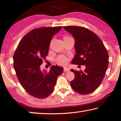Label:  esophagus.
I'll use <instances>...</instances> for the list:
<instances>
[{
	"label": "esophagus",
	"mask_w": 121,
	"mask_h": 121,
	"mask_svg": "<svg viewBox=\"0 0 121 121\" xmlns=\"http://www.w3.org/2000/svg\"><path fill=\"white\" fill-rule=\"evenodd\" d=\"M63 70H64L65 72H66V71H69L70 70V69H69V68H68V67H64V68H63Z\"/></svg>",
	"instance_id": "obj_1"
}]
</instances>
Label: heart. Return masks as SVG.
<instances>
[{"label": "heart", "instance_id": "1", "mask_svg": "<svg viewBox=\"0 0 121 121\" xmlns=\"http://www.w3.org/2000/svg\"><path fill=\"white\" fill-rule=\"evenodd\" d=\"M69 38H70L68 36H65L64 37H63V40L68 39ZM56 62L58 63V64L63 65L66 64L68 60H67V59L64 56H59L56 58Z\"/></svg>", "mask_w": 121, "mask_h": 121}]
</instances>
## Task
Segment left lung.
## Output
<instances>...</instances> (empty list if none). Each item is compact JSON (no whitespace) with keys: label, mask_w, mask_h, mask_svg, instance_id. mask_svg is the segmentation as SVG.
<instances>
[{"label":"left lung","mask_w":121,"mask_h":121,"mask_svg":"<svg viewBox=\"0 0 121 121\" xmlns=\"http://www.w3.org/2000/svg\"><path fill=\"white\" fill-rule=\"evenodd\" d=\"M75 39L76 55L71 63L85 65L82 71L71 69L75 78L71 87L81 95H88L101 84L108 66L109 56L103 43L97 35L88 29L77 26H63Z\"/></svg>","instance_id":"1"}]
</instances>
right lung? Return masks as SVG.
Wrapping results in <instances>:
<instances>
[{"mask_svg":"<svg viewBox=\"0 0 121 121\" xmlns=\"http://www.w3.org/2000/svg\"><path fill=\"white\" fill-rule=\"evenodd\" d=\"M62 26L36 29L23 37L13 56L14 68L20 84L33 97L43 99L52 93L63 68L52 65L49 72L40 69L48 55L53 37Z\"/></svg>","mask_w":121,"mask_h":121,"instance_id":"1","label":"right lung"}]
</instances>
